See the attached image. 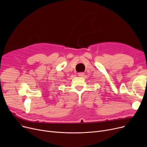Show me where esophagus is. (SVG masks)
Returning a JSON list of instances; mask_svg holds the SVG:
<instances>
[{"label":"esophagus","mask_w":147,"mask_h":147,"mask_svg":"<svg viewBox=\"0 0 147 147\" xmlns=\"http://www.w3.org/2000/svg\"><path fill=\"white\" fill-rule=\"evenodd\" d=\"M84 73H83V72H80V73H78V76H80V77H83Z\"/></svg>","instance_id":"obj_1"}]
</instances>
